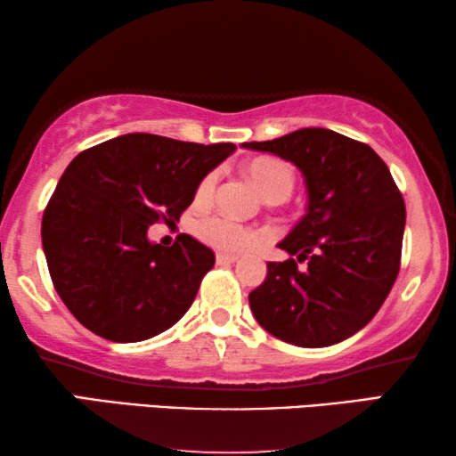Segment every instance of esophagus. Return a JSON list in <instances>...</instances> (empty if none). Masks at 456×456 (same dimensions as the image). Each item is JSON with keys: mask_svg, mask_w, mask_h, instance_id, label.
Segmentation results:
<instances>
[{"mask_svg": "<svg viewBox=\"0 0 456 456\" xmlns=\"http://www.w3.org/2000/svg\"><path fill=\"white\" fill-rule=\"evenodd\" d=\"M240 256H233V254H216V264L219 265H229V264H235Z\"/></svg>", "mask_w": 456, "mask_h": 456, "instance_id": "obj_1", "label": "esophagus"}]
</instances>
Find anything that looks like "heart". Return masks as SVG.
I'll return each mask as SVG.
<instances>
[{
    "instance_id": "obj_1",
    "label": "heart",
    "mask_w": 456,
    "mask_h": 456,
    "mask_svg": "<svg viewBox=\"0 0 456 456\" xmlns=\"http://www.w3.org/2000/svg\"><path fill=\"white\" fill-rule=\"evenodd\" d=\"M249 176L254 180L259 192L265 199H288V194L294 189V170L292 166L278 160V158H259L249 164ZM216 186V175H208L200 180L197 191H194V200L199 205H205L213 199ZM199 240L211 245L215 249L227 251V254H241V251L254 248V245L264 241V233L257 229H251L241 223L231 221L227 216H207L197 223Z\"/></svg>"
}]
</instances>
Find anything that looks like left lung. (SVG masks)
Returning <instances> with one entry per match:
<instances>
[{
    "instance_id": "obj_1",
    "label": "left lung",
    "mask_w": 456,
    "mask_h": 456,
    "mask_svg": "<svg viewBox=\"0 0 456 456\" xmlns=\"http://www.w3.org/2000/svg\"><path fill=\"white\" fill-rule=\"evenodd\" d=\"M241 146L292 162L308 191L306 215L278 243L296 259L267 264L251 313L296 346L345 341L378 314L400 272L406 205L389 168L367 143L324 127Z\"/></svg>"
}]
</instances>
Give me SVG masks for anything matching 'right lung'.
<instances>
[{
    "instance_id": "obj_1",
    "label": "right lung",
    "mask_w": 456,
    "mask_h": 456,
    "mask_svg": "<svg viewBox=\"0 0 456 456\" xmlns=\"http://www.w3.org/2000/svg\"><path fill=\"white\" fill-rule=\"evenodd\" d=\"M235 143L126 134L78 154L42 216L53 284L72 316L113 343L160 335L191 308L215 254L183 233L172 248L148 240L175 223Z\"/></svg>"
}]
</instances>
